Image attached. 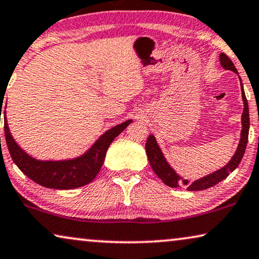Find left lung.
Segmentation results:
<instances>
[{
  "label": "left lung",
  "mask_w": 259,
  "mask_h": 259,
  "mask_svg": "<svg viewBox=\"0 0 259 259\" xmlns=\"http://www.w3.org/2000/svg\"><path fill=\"white\" fill-rule=\"evenodd\" d=\"M220 61L222 67L227 70H232L236 74H238L237 69L232 63V61L224 53H222L220 55ZM240 87H242V97H243V103H244V110L242 114V131H240V141L238 144L237 150H236L235 155L232 156L230 162L222 169L214 171V172L207 175V176L201 178V180L195 181L194 183H189L187 180L178 176L175 172V170L169 165V163L165 161L164 156H163L161 149H159L157 142L154 135H150L147 140V144H145V151H147V156L149 159V163L152 167V170L155 171V174L161 178L163 183L166 184L170 188H177L181 185H185L189 191H198V190H205L207 188L213 187L217 183H220L221 181H223L227 178L230 172H232L236 167L239 165L240 161H242L244 152H245L246 144H247V138H249V128H250V118H249V105H247V100L245 97V93L243 89V83L240 81Z\"/></svg>",
  "instance_id": "left-lung-1"
}]
</instances>
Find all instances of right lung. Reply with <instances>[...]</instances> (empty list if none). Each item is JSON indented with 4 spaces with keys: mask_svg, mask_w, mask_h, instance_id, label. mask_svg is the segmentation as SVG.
I'll return each instance as SVG.
<instances>
[{
    "mask_svg": "<svg viewBox=\"0 0 259 259\" xmlns=\"http://www.w3.org/2000/svg\"><path fill=\"white\" fill-rule=\"evenodd\" d=\"M6 114V112H5ZM128 119L104 133L84 155L67 161H38L22 150L10 134L5 115V135L13 161L24 175L42 187L68 190L89 184L97 176L109 145L128 126Z\"/></svg>",
    "mask_w": 259,
    "mask_h": 259,
    "instance_id": "add662e5",
    "label": "right lung"
}]
</instances>
